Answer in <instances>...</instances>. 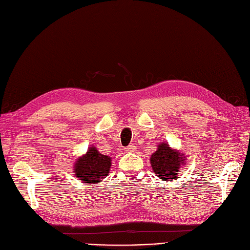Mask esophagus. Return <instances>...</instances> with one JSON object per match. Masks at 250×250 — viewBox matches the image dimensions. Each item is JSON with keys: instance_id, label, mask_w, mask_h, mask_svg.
Listing matches in <instances>:
<instances>
[{"instance_id": "esophagus-1", "label": "esophagus", "mask_w": 250, "mask_h": 250, "mask_svg": "<svg viewBox=\"0 0 250 250\" xmlns=\"http://www.w3.org/2000/svg\"><path fill=\"white\" fill-rule=\"evenodd\" d=\"M135 150H136V146L135 145H130V146H127L126 148H125V152H134Z\"/></svg>"}]
</instances>
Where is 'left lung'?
I'll use <instances>...</instances> for the list:
<instances>
[{
	"mask_svg": "<svg viewBox=\"0 0 250 250\" xmlns=\"http://www.w3.org/2000/svg\"><path fill=\"white\" fill-rule=\"evenodd\" d=\"M150 165L156 176L170 181L177 177L181 166L187 165V159L184 153L172 148L168 142H161L150 156Z\"/></svg>",
	"mask_w": 250,
	"mask_h": 250,
	"instance_id": "obj_1",
	"label": "left lung"
}]
</instances>
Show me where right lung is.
Segmentation results:
<instances>
[{
  "label": "right lung",
  "mask_w": 250,
  "mask_h": 250,
  "mask_svg": "<svg viewBox=\"0 0 250 250\" xmlns=\"http://www.w3.org/2000/svg\"><path fill=\"white\" fill-rule=\"evenodd\" d=\"M111 156L101 153L97 147L90 145L87 151L73 164V172L79 181L96 186L109 174Z\"/></svg>",
  "instance_id": "1"
}]
</instances>
